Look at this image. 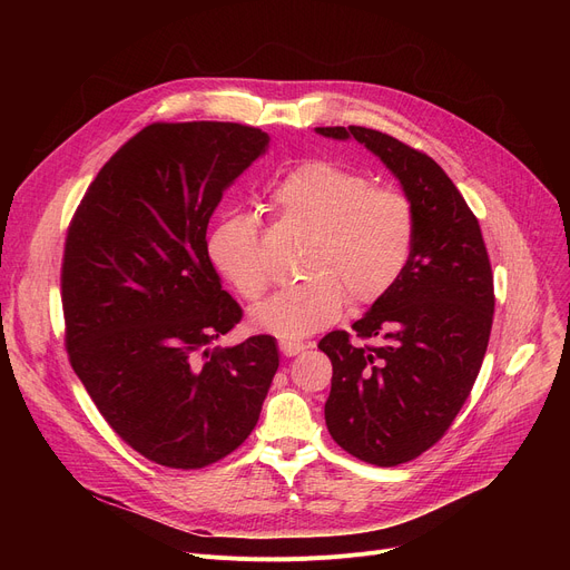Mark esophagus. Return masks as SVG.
<instances>
[{
    "instance_id": "34e87169",
    "label": "esophagus",
    "mask_w": 570,
    "mask_h": 570,
    "mask_svg": "<svg viewBox=\"0 0 570 570\" xmlns=\"http://www.w3.org/2000/svg\"><path fill=\"white\" fill-rule=\"evenodd\" d=\"M307 348V344H303V342H293V340H282L279 342V351L284 353V355H297V353H303Z\"/></svg>"
}]
</instances>
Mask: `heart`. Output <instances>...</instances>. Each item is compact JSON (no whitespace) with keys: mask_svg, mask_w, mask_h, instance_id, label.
Returning <instances> with one entry per match:
<instances>
[{"mask_svg":"<svg viewBox=\"0 0 570 570\" xmlns=\"http://www.w3.org/2000/svg\"><path fill=\"white\" fill-rule=\"evenodd\" d=\"M288 222L314 233L307 249V282L288 286L252 312L256 331L303 340L342 316L348 297L367 305L393 288L413 249L411 200L372 177L333 159H307L269 189ZM217 273L245 297L258 301L269 284L258 219L249 209L226 215L207 237Z\"/></svg>","mask_w":570,"mask_h":570,"instance_id":"obj_1","label":"heart"}]
</instances>
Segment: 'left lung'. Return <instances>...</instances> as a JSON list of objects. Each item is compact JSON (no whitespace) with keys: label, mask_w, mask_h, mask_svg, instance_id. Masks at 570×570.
Segmentation results:
<instances>
[{"label":"left lung","mask_w":570,"mask_h":570,"mask_svg":"<svg viewBox=\"0 0 570 570\" xmlns=\"http://www.w3.org/2000/svg\"><path fill=\"white\" fill-rule=\"evenodd\" d=\"M355 138L411 200L415 235L393 288L318 348L333 363L325 425L353 458L397 466L423 455L453 425L481 372L494 316V279L481 226L443 168L421 149L365 127H318Z\"/></svg>","instance_id":"left-lung-1"}]
</instances>
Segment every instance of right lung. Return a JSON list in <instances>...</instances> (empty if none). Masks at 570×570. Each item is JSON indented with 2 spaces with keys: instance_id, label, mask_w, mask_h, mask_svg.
<instances>
[{
  "instance_id": "1",
  "label": "right lung",
  "mask_w": 570,
  "mask_h": 570,
  "mask_svg": "<svg viewBox=\"0 0 570 570\" xmlns=\"http://www.w3.org/2000/svg\"><path fill=\"white\" fill-rule=\"evenodd\" d=\"M269 136L235 122H157L106 161L69 224V361L115 434L170 469L230 455L258 423L277 342H215L243 318L207 256L224 191Z\"/></svg>"
}]
</instances>
